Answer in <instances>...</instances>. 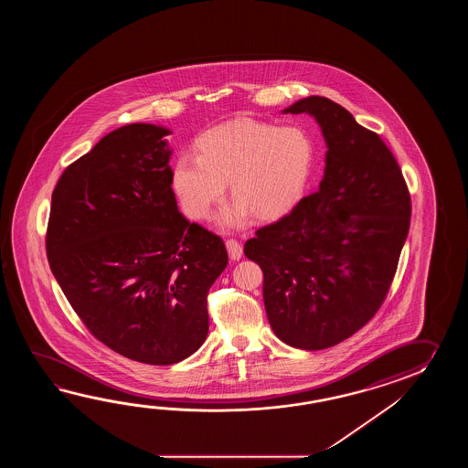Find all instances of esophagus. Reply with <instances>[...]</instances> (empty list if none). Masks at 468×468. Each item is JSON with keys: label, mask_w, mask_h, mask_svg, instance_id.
<instances>
[{"label": "esophagus", "mask_w": 468, "mask_h": 468, "mask_svg": "<svg viewBox=\"0 0 468 468\" xmlns=\"http://www.w3.org/2000/svg\"><path fill=\"white\" fill-rule=\"evenodd\" d=\"M226 248H228L229 258L232 259V261H239V259L242 258V246L239 244L236 239L226 240Z\"/></svg>", "instance_id": "esophagus-1"}]
</instances>
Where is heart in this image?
<instances>
[{
	"label": "heart",
	"mask_w": 468,
	"mask_h": 468,
	"mask_svg": "<svg viewBox=\"0 0 468 468\" xmlns=\"http://www.w3.org/2000/svg\"><path fill=\"white\" fill-rule=\"evenodd\" d=\"M314 145L298 127L238 119L207 130L197 140V157L184 154L174 162L170 180L186 216L207 220L226 197L219 226L240 229L252 214L272 219L292 207L308 184Z\"/></svg>",
	"instance_id": "b5f03b06"
}]
</instances>
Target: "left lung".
Listing matches in <instances>:
<instances>
[{"mask_svg":"<svg viewBox=\"0 0 468 468\" xmlns=\"http://www.w3.org/2000/svg\"><path fill=\"white\" fill-rule=\"evenodd\" d=\"M282 113H308L326 144L318 190L256 232L244 254L264 274L269 324L292 348H329L375 316L397 272L411 204L385 142L326 97Z\"/></svg>","mask_w":468,"mask_h":468,"instance_id":"1","label":"left lung"}]
</instances>
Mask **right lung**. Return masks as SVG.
<instances>
[{"label":"right lung","instance_id":"1","mask_svg":"<svg viewBox=\"0 0 468 468\" xmlns=\"http://www.w3.org/2000/svg\"><path fill=\"white\" fill-rule=\"evenodd\" d=\"M172 130L130 123L61 174L51 196V272L95 338L125 358L174 365L207 338L222 239L179 212Z\"/></svg>","mask_w":468,"mask_h":468}]
</instances>
